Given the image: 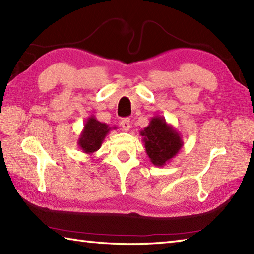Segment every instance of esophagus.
<instances>
[{
  "label": "esophagus",
  "instance_id": "34e87169",
  "mask_svg": "<svg viewBox=\"0 0 254 254\" xmlns=\"http://www.w3.org/2000/svg\"><path fill=\"white\" fill-rule=\"evenodd\" d=\"M120 126L122 127L123 131H127V132L130 131V128H131V121H130V119H128V118L122 119L121 122H120Z\"/></svg>",
  "mask_w": 254,
  "mask_h": 254
}]
</instances>
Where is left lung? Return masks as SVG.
I'll use <instances>...</instances> for the list:
<instances>
[{
	"label": "left lung",
	"instance_id": "left-lung-1",
	"mask_svg": "<svg viewBox=\"0 0 254 254\" xmlns=\"http://www.w3.org/2000/svg\"><path fill=\"white\" fill-rule=\"evenodd\" d=\"M145 150L154 166L164 167L180 152L183 141L180 133L166 122L165 118L155 116L149 124L139 132Z\"/></svg>",
	"mask_w": 254,
	"mask_h": 254
}]
</instances>
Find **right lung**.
I'll return each mask as SVG.
<instances>
[{"instance_id": "1", "label": "right lung", "mask_w": 254, "mask_h": 254, "mask_svg": "<svg viewBox=\"0 0 254 254\" xmlns=\"http://www.w3.org/2000/svg\"><path fill=\"white\" fill-rule=\"evenodd\" d=\"M111 130H117V127H109L108 124L101 123L97 120L95 116H90L85 121L84 128L78 137L77 145L83 153L93 155L101 147L105 137Z\"/></svg>"}]
</instances>
